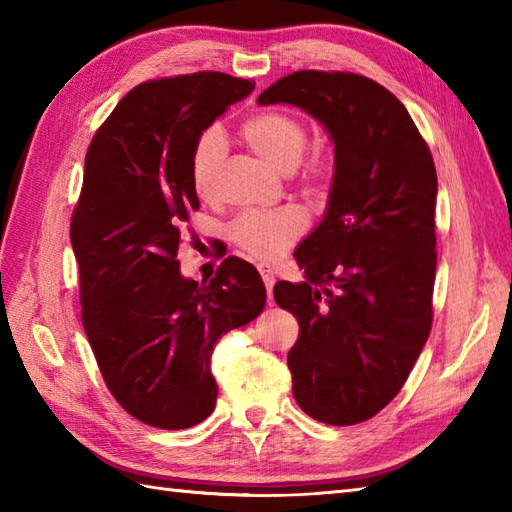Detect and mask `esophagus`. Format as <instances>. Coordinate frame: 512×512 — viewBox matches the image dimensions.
<instances>
[{
    "mask_svg": "<svg viewBox=\"0 0 512 512\" xmlns=\"http://www.w3.org/2000/svg\"><path fill=\"white\" fill-rule=\"evenodd\" d=\"M259 275H262L266 290H268V301L273 303V286H275V268L270 264H257Z\"/></svg>",
    "mask_w": 512,
    "mask_h": 512,
    "instance_id": "1",
    "label": "esophagus"
}]
</instances>
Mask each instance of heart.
<instances>
[{
    "instance_id": "1",
    "label": "heart",
    "mask_w": 512,
    "mask_h": 512,
    "mask_svg": "<svg viewBox=\"0 0 512 512\" xmlns=\"http://www.w3.org/2000/svg\"><path fill=\"white\" fill-rule=\"evenodd\" d=\"M242 136L255 154L281 173L299 167L308 149V127L299 118L281 112H262L244 121ZM226 154V138L217 127L206 129L191 149L189 171L195 193L211 198L215 178ZM306 182L310 191H323L330 182L325 162L308 167ZM306 231V215L297 206H279L273 211H248L228 226V237L255 259H275L286 253L292 242Z\"/></svg>"
}]
</instances>
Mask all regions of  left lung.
Returning a JSON list of instances; mask_svg holds the SVG:
<instances>
[{"instance_id": "obj_1", "label": "left lung", "mask_w": 512, "mask_h": 512, "mask_svg": "<svg viewBox=\"0 0 512 512\" xmlns=\"http://www.w3.org/2000/svg\"><path fill=\"white\" fill-rule=\"evenodd\" d=\"M310 114L334 145L323 220L295 250L303 281L275 301L299 321L292 394L310 418L345 427L405 385L431 332L438 176L407 107L350 72L301 70L259 94Z\"/></svg>"}]
</instances>
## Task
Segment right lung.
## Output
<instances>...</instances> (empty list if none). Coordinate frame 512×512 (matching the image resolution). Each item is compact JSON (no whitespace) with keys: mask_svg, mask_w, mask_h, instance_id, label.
I'll use <instances>...</instances> for the list:
<instances>
[{"mask_svg":"<svg viewBox=\"0 0 512 512\" xmlns=\"http://www.w3.org/2000/svg\"><path fill=\"white\" fill-rule=\"evenodd\" d=\"M255 81L195 72L138 85L94 134L70 239L81 319L101 374L127 413L189 429L215 409L211 352L266 306L255 266L228 257L209 284L180 273V233L200 206L195 140Z\"/></svg>","mask_w":512,"mask_h":512,"instance_id":"add662e5","label":"right lung"}]
</instances>
